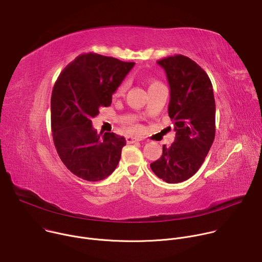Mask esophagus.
<instances>
[{"instance_id":"esophagus-1","label":"esophagus","mask_w":262,"mask_h":262,"mask_svg":"<svg viewBox=\"0 0 262 262\" xmlns=\"http://www.w3.org/2000/svg\"><path fill=\"white\" fill-rule=\"evenodd\" d=\"M126 142H127L128 144H132V143L139 142V140L136 139V138H133V137H127V138H126Z\"/></svg>"}]
</instances>
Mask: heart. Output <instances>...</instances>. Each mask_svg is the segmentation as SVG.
<instances>
[{
    "label": "heart",
    "instance_id": "obj_1",
    "mask_svg": "<svg viewBox=\"0 0 262 262\" xmlns=\"http://www.w3.org/2000/svg\"><path fill=\"white\" fill-rule=\"evenodd\" d=\"M161 83H159V82H151L150 84H149V88H152V87H155V86H158V85H160ZM126 89H127V82L126 81H122L119 85H118V87L116 88V90H115V92H114V95L115 96H120V95H122L125 91H126ZM127 130L129 132V133H132V134H134V133H137L138 130H139V126L138 125H130V126H128L127 127Z\"/></svg>",
    "mask_w": 262,
    "mask_h": 262
}]
</instances>
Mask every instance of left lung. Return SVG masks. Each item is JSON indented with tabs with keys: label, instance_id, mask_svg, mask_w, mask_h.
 Wrapping results in <instances>:
<instances>
[{
	"label": "left lung",
	"instance_id": "8db88e82",
	"mask_svg": "<svg viewBox=\"0 0 262 262\" xmlns=\"http://www.w3.org/2000/svg\"><path fill=\"white\" fill-rule=\"evenodd\" d=\"M158 64L169 82L168 114L176 135L150 168L164 181L177 183L192 177L209 151L215 134V102L207 73L192 59L174 55Z\"/></svg>",
	"mask_w": 262,
	"mask_h": 262
}]
</instances>
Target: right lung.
<instances>
[{"instance_id": "add662e5", "label": "right lung", "mask_w": 262, "mask_h": 262, "mask_svg": "<svg viewBox=\"0 0 262 262\" xmlns=\"http://www.w3.org/2000/svg\"><path fill=\"white\" fill-rule=\"evenodd\" d=\"M134 62H123L95 53L82 54L60 73L52 92L51 122L56 150L76 176L98 181L116 169L124 137L97 134L91 119L99 107L108 106L118 85Z\"/></svg>"}]
</instances>
